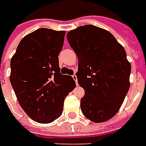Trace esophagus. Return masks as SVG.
I'll return each instance as SVG.
<instances>
[{
  "instance_id": "esophagus-1",
  "label": "esophagus",
  "mask_w": 146,
  "mask_h": 146,
  "mask_svg": "<svg viewBox=\"0 0 146 146\" xmlns=\"http://www.w3.org/2000/svg\"><path fill=\"white\" fill-rule=\"evenodd\" d=\"M72 78H73V79L75 81V83H76V86H78V82H77V80H78V78H77V76L75 75H72Z\"/></svg>"
}]
</instances>
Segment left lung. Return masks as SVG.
<instances>
[{"instance_id":"8db88e82","label":"left lung","mask_w":146,"mask_h":146,"mask_svg":"<svg viewBox=\"0 0 146 146\" xmlns=\"http://www.w3.org/2000/svg\"><path fill=\"white\" fill-rule=\"evenodd\" d=\"M67 38L78 59L76 75L85 90L82 113L95 123L108 120L118 112L130 88L131 66L124 48L110 32L93 25L72 30Z\"/></svg>"}]
</instances>
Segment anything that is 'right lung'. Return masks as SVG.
I'll return each instance as SVG.
<instances>
[{
	"instance_id": "obj_1",
	"label": "right lung",
	"mask_w": 146,
	"mask_h": 146,
	"mask_svg": "<svg viewBox=\"0 0 146 146\" xmlns=\"http://www.w3.org/2000/svg\"><path fill=\"white\" fill-rule=\"evenodd\" d=\"M66 32L36 30L22 39L11 60L10 82L19 103L33 120L52 123L61 115L64 101L75 87L61 75L58 56Z\"/></svg>"
}]
</instances>
